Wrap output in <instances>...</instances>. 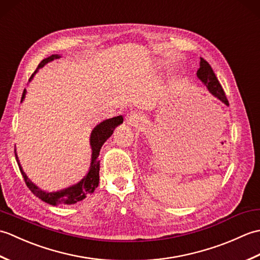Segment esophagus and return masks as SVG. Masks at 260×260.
<instances>
[{"instance_id": "1", "label": "esophagus", "mask_w": 260, "mask_h": 260, "mask_svg": "<svg viewBox=\"0 0 260 260\" xmlns=\"http://www.w3.org/2000/svg\"><path fill=\"white\" fill-rule=\"evenodd\" d=\"M128 118H129V120L132 121V119H133V116H132V115H129V116H128Z\"/></svg>"}]
</instances>
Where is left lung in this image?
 <instances>
[{
    "label": "left lung",
    "mask_w": 260,
    "mask_h": 260,
    "mask_svg": "<svg viewBox=\"0 0 260 260\" xmlns=\"http://www.w3.org/2000/svg\"><path fill=\"white\" fill-rule=\"evenodd\" d=\"M197 76L198 78L206 85L209 92L211 93L212 96L218 98L219 101H221L223 104L229 106L228 99L225 97V93L222 89L221 85H220L219 80L217 79V77H215L211 66H210L203 58H200V68L197 71Z\"/></svg>",
    "instance_id": "obj_1"
}]
</instances>
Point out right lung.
<instances>
[{"label": "right lung", "instance_id": "add662e5", "mask_svg": "<svg viewBox=\"0 0 260 260\" xmlns=\"http://www.w3.org/2000/svg\"><path fill=\"white\" fill-rule=\"evenodd\" d=\"M60 58L59 54H52V56L48 57L46 59H43L42 61L39 63L37 70L35 71V74H32L30 77L29 81L32 80L33 76H35L38 70L42 68L43 66L47 64L48 62L52 61L54 59ZM26 89L23 90V93H22V98H21V103L23 102V99L25 97ZM123 116H116V117L109 118L99 123L95 128L91 131L90 134V146H91V163H90V168L88 173L84 176V179L79 181L78 183L75 185H71L69 187H66L63 190H60L57 192H46L41 190L40 187H38L33 182L27 178L26 174L24 173V171L22 170V167L20 165L19 162V157L18 154L15 153V158L16 162L19 164L20 171L22 173V176L24 178L25 184L31 190V192L38 197L39 199H41L43 202L51 204V206H68V204H75L77 202H79L81 200L91 194V193L95 191L96 187L98 186L99 183V161H98V156H99V152H101V148L104 145V143L106 142L110 136H112L114 129L123 123Z\"/></svg>", "mask_w": 260, "mask_h": 260}]
</instances>
